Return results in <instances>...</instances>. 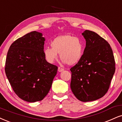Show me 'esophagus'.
<instances>
[{
    "mask_svg": "<svg viewBox=\"0 0 122 122\" xmlns=\"http://www.w3.org/2000/svg\"><path fill=\"white\" fill-rule=\"evenodd\" d=\"M58 71L59 72H62V71H64V68H61V67H58Z\"/></svg>",
    "mask_w": 122,
    "mask_h": 122,
    "instance_id": "obj_1",
    "label": "esophagus"
}]
</instances>
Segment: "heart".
Masks as SVG:
<instances>
[{
	"mask_svg": "<svg viewBox=\"0 0 122 122\" xmlns=\"http://www.w3.org/2000/svg\"><path fill=\"white\" fill-rule=\"evenodd\" d=\"M51 47H45L43 51L45 59L50 63L55 62L59 54L63 62L74 65L81 59L85 49L82 38L70 34L56 37L51 41Z\"/></svg>",
	"mask_w": 122,
	"mask_h": 122,
	"instance_id": "b5f03b06",
	"label": "heart"
}]
</instances>
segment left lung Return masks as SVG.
I'll return each instance as SVG.
<instances>
[{"instance_id": "obj_1", "label": "left lung", "mask_w": 122, "mask_h": 122, "mask_svg": "<svg viewBox=\"0 0 122 122\" xmlns=\"http://www.w3.org/2000/svg\"><path fill=\"white\" fill-rule=\"evenodd\" d=\"M86 41L83 56L71 71V88L78 100L89 102L101 98L107 93L115 71L110 45L94 31L82 33Z\"/></svg>"}]
</instances>
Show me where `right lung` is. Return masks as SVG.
<instances>
[{
    "label": "right lung",
    "instance_id": "right-lung-1",
    "mask_svg": "<svg viewBox=\"0 0 122 122\" xmlns=\"http://www.w3.org/2000/svg\"><path fill=\"white\" fill-rule=\"evenodd\" d=\"M45 41L42 33L31 31L10 45L6 58L5 74L13 91L29 102L46 97L58 71L45 59Z\"/></svg>",
    "mask_w": 122,
    "mask_h": 122
}]
</instances>
